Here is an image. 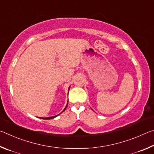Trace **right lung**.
I'll use <instances>...</instances> for the list:
<instances>
[{
    "label": "right lung",
    "mask_w": 154,
    "mask_h": 154,
    "mask_svg": "<svg viewBox=\"0 0 154 154\" xmlns=\"http://www.w3.org/2000/svg\"><path fill=\"white\" fill-rule=\"evenodd\" d=\"M67 104H68V101H67V105H66V107H65V109H63V112H64L65 110H66V107H67ZM57 116H59V115H57V116H51V117H48V118H42V119H44V120H48V119H53L54 118H55V117H57Z\"/></svg>",
    "instance_id": "1"
}]
</instances>
